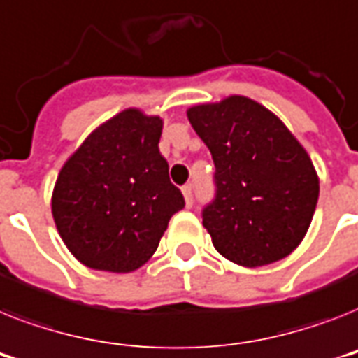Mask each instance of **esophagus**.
Wrapping results in <instances>:
<instances>
[{
  "label": "esophagus",
  "instance_id": "obj_1",
  "mask_svg": "<svg viewBox=\"0 0 358 358\" xmlns=\"http://www.w3.org/2000/svg\"><path fill=\"white\" fill-rule=\"evenodd\" d=\"M182 193H184L185 206H187V208H191V206H193V185L191 184L184 185V187H182Z\"/></svg>",
  "mask_w": 358,
  "mask_h": 358
}]
</instances>
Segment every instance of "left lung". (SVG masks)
<instances>
[{"label":"left lung","instance_id":"8db88e82","mask_svg":"<svg viewBox=\"0 0 358 358\" xmlns=\"http://www.w3.org/2000/svg\"><path fill=\"white\" fill-rule=\"evenodd\" d=\"M187 117L215 164V199L202 224L217 252L248 268L287 257L307 234L320 193L309 154L248 97L199 104Z\"/></svg>","mask_w":358,"mask_h":358}]
</instances>
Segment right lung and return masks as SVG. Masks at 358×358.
<instances>
[{
  "label": "right lung",
  "mask_w": 358,
  "mask_h": 358,
  "mask_svg": "<svg viewBox=\"0 0 358 358\" xmlns=\"http://www.w3.org/2000/svg\"><path fill=\"white\" fill-rule=\"evenodd\" d=\"M162 129L156 115L124 110L90 134L60 169L51 199L55 224L90 268H139L185 206L159 154Z\"/></svg>",
  "instance_id": "add662e5"
}]
</instances>
